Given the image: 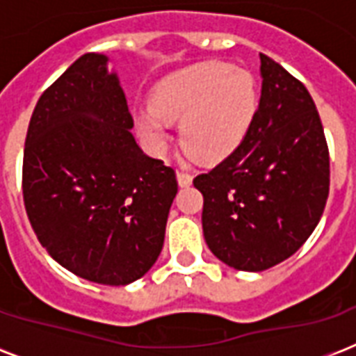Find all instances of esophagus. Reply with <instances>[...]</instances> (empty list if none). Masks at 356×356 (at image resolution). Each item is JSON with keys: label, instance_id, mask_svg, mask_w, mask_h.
<instances>
[{"label": "esophagus", "instance_id": "1", "mask_svg": "<svg viewBox=\"0 0 356 356\" xmlns=\"http://www.w3.org/2000/svg\"><path fill=\"white\" fill-rule=\"evenodd\" d=\"M177 183L179 186H190L192 184V175L184 170H177Z\"/></svg>", "mask_w": 356, "mask_h": 356}]
</instances>
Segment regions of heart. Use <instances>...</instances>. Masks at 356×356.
<instances>
[{
    "label": "heart",
    "mask_w": 356,
    "mask_h": 356,
    "mask_svg": "<svg viewBox=\"0 0 356 356\" xmlns=\"http://www.w3.org/2000/svg\"><path fill=\"white\" fill-rule=\"evenodd\" d=\"M259 107L253 75L227 63H201L162 79L149 107L134 114L140 138L162 153L170 122L181 120V144L201 161H222L236 149Z\"/></svg>",
    "instance_id": "1"
}]
</instances>
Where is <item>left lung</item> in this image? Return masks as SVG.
<instances>
[{
  "instance_id": "8db88e82",
  "label": "left lung",
  "mask_w": 356,
  "mask_h": 356,
  "mask_svg": "<svg viewBox=\"0 0 356 356\" xmlns=\"http://www.w3.org/2000/svg\"><path fill=\"white\" fill-rule=\"evenodd\" d=\"M260 77L259 108L240 145L194 179L207 245L240 271H264L292 257L329 195V149L309 90L262 53Z\"/></svg>"
}]
</instances>
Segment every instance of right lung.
Instances as JSON below:
<instances>
[{"mask_svg":"<svg viewBox=\"0 0 356 356\" xmlns=\"http://www.w3.org/2000/svg\"><path fill=\"white\" fill-rule=\"evenodd\" d=\"M108 57H79L36 103L22 188L42 248L86 281L144 277L164 243L177 194L173 168L140 149Z\"/></svg>","mask_w":356,"mask_h":356,"instance_id":"obj_1","label":"right lung"}]
</instances>
